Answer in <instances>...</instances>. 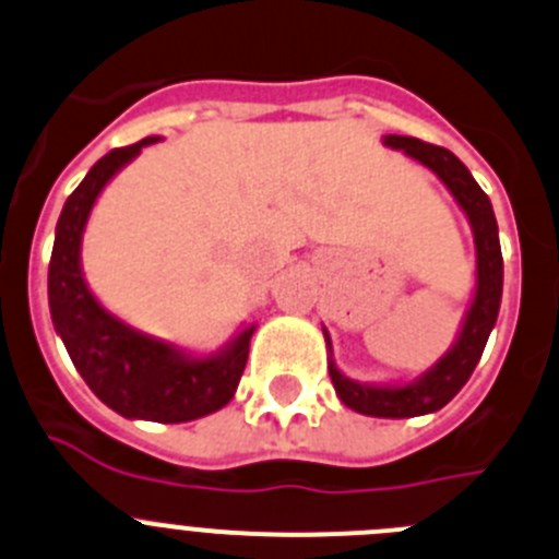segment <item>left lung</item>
I'll use <instances>...</instances> for the list:
<instances>
[{"label": "left lung", "mask_w": 559, "mask_h": 559, "mask_svg": "<svg viewBox=\"0 0 559 559\" xmlns=\"http://www.w3.org/2000/svg\"><path fill=\"white\" fill-rule=\"evenodd\" d=\"M383 145L403 151L405 156L430 168L441 179V185L452 192L457 206L463 209V215L468 217V226H472L474 234V250H477V286H474L472 304H468L466 317L461 322V333H457L450 350L438 358L427 372H421L419 378L408 380V383L383 385L350 380L333 361L331 336L322 328L328 344V372H331L338 400L364 416L408 419V416H425L441 411L472 378L474 367H477L479 356L485 350V342H488L493 325H497L504 267L493 206L488 195L479 190L474 176L468 174L466 165L441 145L421 143V140L403 138V134H385Z\"/></svg>", "instance_id": "8db88e82"}]
</instances>
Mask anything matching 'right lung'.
<instances>
[{
	"label": "right lung",
	"mask_w": 559,
	"mask_h": 559,
	"mask_svg": "<svg viewBox=\"0 0 559 559\" xmlns=\"http://www.w3.org/2000/svg\"><path fill=\"white\" fill-rule=\"evenodd\" d=\"M156 140L145 138L104 154L68 195L51 248L49 311L76 372L107 408L127 419L179 425L231 403L255 325L242 328L217 353L195 356L109 314L82 273V234L93 203L109 179Z\"/></svg>",
	"instance_id": "obj_1"
}]
</instances>
